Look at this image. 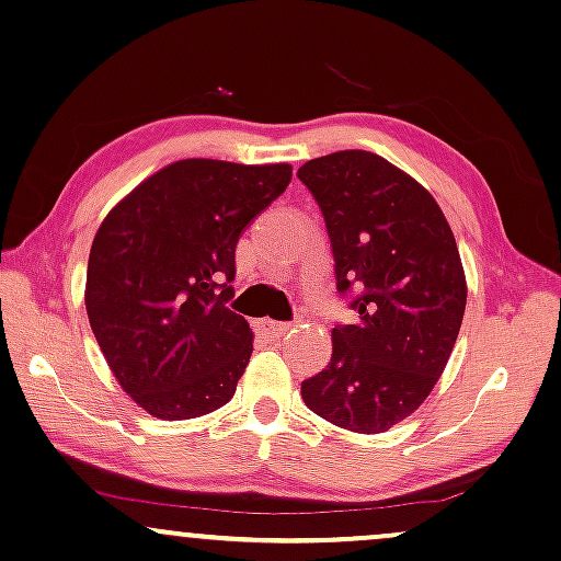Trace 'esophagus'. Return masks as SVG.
I'll return each mask as SVG.
<instances>
[{
  "label": "esophagus",
  "instance_id": "1",
  "mask_svg": "<svg viewBox=\"0 0 561 561\" xmlns=\"http://www.w3.org/2000/svg\"><path fill=\"white\" fill-rule=\"evenodd\" d=\"M259 329L266 333L268 339H279L285 336V333L293 331V323H279V321H261Z\"/></svg>",
  "mask_w": 561,
  "mask_h": 561
}]
</instances>
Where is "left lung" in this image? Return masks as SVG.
Returning a JSON list of instances; mask_svg holds the SVG:
<instances>
[{
    "label": "left lung",
    "mask_w": 561,
    "mask_h": 561,
    "mask_svg": "<svg viewBox=\"0 0 561 561\" xmlns=\"http://www.w3.org/2000/svg\"><path fill=\"white\" fill-rule=\"evenodd\" d=\"M321 207L339 295L357 323L331 331V363L302 401L336 427L375 435L422 407L456 346L466 276L443 209L380 154L342 150L297 170Z\"/></svg>",
    "instance_id": "8db88e82"
}]
</instances>
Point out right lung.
Segmentation results:
<instances>
[{"label": "right lung", "mask_w": 561, "mask_h": 561, "mask_svg": "<svg viewBox=\"0 0 561 561\" xmlns=\"http://www.w3.org/2000/svg\"><path fill=\"white\" fill-rule=\"evenodd\" d=\"M293 179L287 162L179 160L139 183L92 240L84 305L126 393L158 420L225 407L253 352L228 302L236 245Z\"/></svg>", "instance_id": "add662e5"}]
</instances>
